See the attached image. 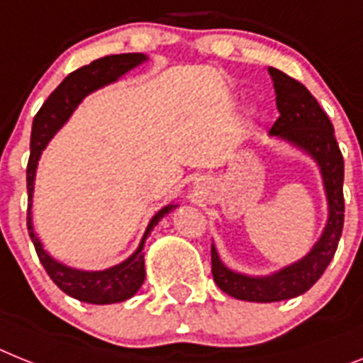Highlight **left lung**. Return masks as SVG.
<instances>
[{
    "mask_svg": "<svg viewBox=\"0 0 363 363\" xmlns=\"http://www.w3.org/2000/svg\"><path fill=\"white\" fill-rule=\"evenodd\" d=\"M275 86L280 116L269 136L288 142L312 157L319 166L327 196L328 218L323 234L301 260L271 273L252 277L227 267L212 243V277L227 295L251 303H277L308 291L334 258L343 230V157L337 147L334 127L318 99L304 84L277 68H267Z\"/></svg>",
    "mask_w": 363,
    "mask_h": 363,
    "instance_id": "left-lung-1",
    "label": "left lung"
}]
</instances>
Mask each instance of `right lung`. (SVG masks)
Masks as SVG:
<instances>
[{
    "mask_svg": "<svg viewBox=\"0 0 363 363\" xmlns=\"http://www.w3.org/2000/svg\"><path fill=\"white\" fill-rule=\"evenodd\" d=\"M145 60H147V55L144 53L108 55V57L94 60L88 66L75 69L48 97V101L42 105L38 114L35 116V121H33L31 157H29V164H27V194H29L27 230H29V236H31L33 243H35L36 255L40 258L42 266L48 271L50 279L59 286L64 294H68L73 299L83 301V303H123V301L130 299L140 290V286L144 284L145 279V240L151 234V230L157 227L158 221L179 205L172 203V205H166L164 208L158 210L157 214L151 218V221H149L138 249L127 260L121 262V264H116V266L106 267L103 271L75 269V267H69L62 264V262L55 260L50 252L45 251L40 238L35 233L31 206L33 191H35L36 167H38V160H40V155L45 149V145H48V142L68 121L73 111L77 108L79 103L83 101L88 94H92L94 90L105 86V84L114 83L121 75H125L133 68L145 62Z\"/></svg>",
    "mask_w": 363,
    "mask_h": 363,
    "instance_id": "obj_1",
    "label": "right lung"
}]
</instances>
